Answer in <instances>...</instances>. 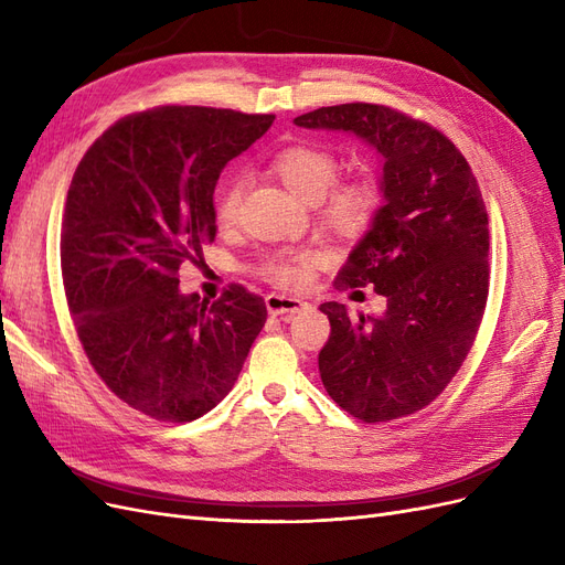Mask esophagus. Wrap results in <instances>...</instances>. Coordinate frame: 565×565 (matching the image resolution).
Returning a JSON list of instances; mask_svg holds the SVG:
<instances>
[{"label":"esophagus","mask_w":565,"mask_h":565,"mask_svg":"<svg viewBox=\"0 0 565 565\" xmlns=\"http://www.w3.org/2000/svg\"><path fill=\"white\" fill-rule=\"evenodd\" d=\"M303 299H297V297H287V295H268L266 297V309L270 316H282V318H292L295 313H301L306 309Z\"/></svg>","instance_id":"1"}]
</instances>
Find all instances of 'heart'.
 Returning a JSON list of instances; mask_svg holds the SVG:
<instances>
[{
  "instance_id": "1",
  "label": "heart",
  "mask_w": 565,
  "mask_h": 565,
  "mask_svg": "<svg viewBox=\"0 0 565 565\" xmlns=\"http://www.w3.org/2000/svg\"><path fill=\"white\" fill-rule=\"evenodd\" d=\"M268 172L276 177L289 193L316 207L320 224L344 241L361 237L377 216L384 191L380 179L363 172L337 181L339 160L332 150L316 143H289L268 158ZM245 195V179L226 174L216 188L214 218L221 228L235 226L241 216ZM324 262V252L301 247L295 252L270 254L259 264V276L268 282L299 289L311 280L313 270Z\"/></svg>"
}]
</instances>
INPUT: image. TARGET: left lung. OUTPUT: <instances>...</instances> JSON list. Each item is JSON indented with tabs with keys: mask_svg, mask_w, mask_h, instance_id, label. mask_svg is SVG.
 Here are the masks:
<instances>
[{
	"mask_svg": "<svg viewBox=\"0 0 565 565\" xmlns=\"http://www.w3.org/2000/svg\"><path fill=\"white\" fill-rule=\"evenodd\" d=\"M295 125L351 131L384 160V204L334 287L374 285L386 311L351 316L344 303H320L332 328L318 355L320 380L341 409L367 424L413 415L450 384L486 311L481 188L448 136L393 108L328 106Z\"/></svg>",
	"mask_w": 565,
	"mask_h": 565,
	"instance_id": "obj_1",
	"label": "left lung"
}]
</instances>
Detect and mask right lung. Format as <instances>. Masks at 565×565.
Returning a JSON list of instances; mask_svg holds the SVG:
<instances>
[{"mask_svg":"<svg viewBox=\"0 0 565 565\" xmlns=\"http://www.w3.org/2000/svg\"><path fill=\"white\" fill-rule=\"evenodd\" d=\"M276 115L160 106L117 119L79 160L61 226L67 306L92 367L119 401L193 422L228 396L266 303L231 285L179 292V268L214 243L221 169Z\"/></svg>","mask_w":565,"mask_h":565,"instance_id":"add662e5","label":"right lung"}]
</instances>
